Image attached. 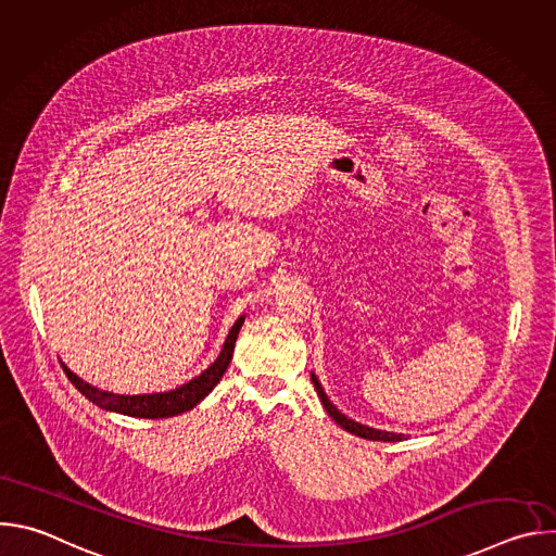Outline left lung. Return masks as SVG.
Masks as SVG:
<instances>
[{"label": "left lung", "instance_id": "8db88e82", "mask_svg": "<svg viewBox=\"0 0 556 556\" xmlns=\"http://www.w3.org/2000/svg\"><path fill=\"white\" fill-rule=\"evenodd\" d=\"M309 376H312L314 389H316V393H319V399H321V403H324L326 412L330 414V418H332L341 429H345V431H350V433H354V435H358V438H365V440H378V442H399V440H403V433H391V431L371 429V427L361 425V422H356V420L348 418L345 414H341V412L332 405V401L328 399V393H326V389L321 387L319 378H316L314 374H309Z\"/></svg>", "mask_w": 556, "mask_h": 556}]
</instances>
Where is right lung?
<instances>
[{
	"instance_id": "right-lung-1",
	"label": "right lung",
	"mask_w": 556,
	"mask_h": 556,
	"mask_svg": "<svg viewBox=\"0 0 556 556\" xmlns=\"http://www.w3.org/2000/svg\"><path fill=\"white\" fill-rule=\"evenodd\" d=\"M247 314H242L237 319L224 341V348L219 352V356L195 378H191L189 382L172 389V391H161V393H138V395H125V393H112V391H103L90 382H86L84 378H78L63 361L61 367L65 371V376L70 378V382L81 391L86 399L105 409V412H114V414H123L129 418H172L178 414H185L189 409H193L198 403H202L206 395L213 391V387L222 380L230 358H232V350H235V341L237 334H240L242 326H244Z\"/></svg>"
}]
</instances>
